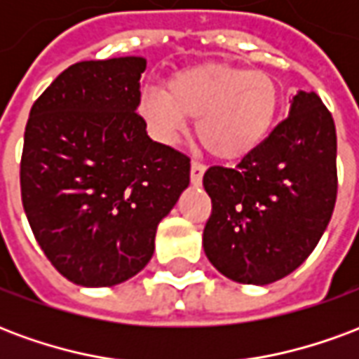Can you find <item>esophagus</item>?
<instances>
[{
    "label": "esophagus",
    "instance_id": "obj_1",
    "mask_svg": "<svg viewBox=\"0 0 359 359\" xmlns=\"http://www.w3.org/2000/svg\"><path fill=\"white\" fill-rule=\"evenodd\" d=\"M203 172H205V165L200 163V161H192V165H190V180H192L194 187L202 184Z\"/></svg>",
    "mask_w": 359,
    "mask_h": 359
}]
</instances>
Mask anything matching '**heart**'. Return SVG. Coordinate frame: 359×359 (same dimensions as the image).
<instances>
[{
	"mask_svg": "<svg viewBox=\"0 0 359 359\" xmlns=\"http://www.w3.org/2000/svg\"><path fill=\"white\" fill-rule=\"evenodd\" d=\"M278 103V86L269 74L208 63L175 74L167 82V92L146 90L138 113L149 133L165 144L187 133L188 117L198 118L196 134L208 154L236 161L269 136Z\"/></svg>",
	"mask_w": 359,
	"mask_h": 359,
	"instance_id": "b5f03b06",
	"label": "heart"
}]
</instances>
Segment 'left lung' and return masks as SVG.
<instances>
[{
    "mask_svg": "<svg viewBox=\"0 0 359 359\" xmlns=\"http://www.w3.org/2000/svg\"><path fill=\"white\" fill-rule=\"evenodd\" d=\"M203 252L242 285H269L313 252L337 202V130L316 92L292 95L288 117L234 169L210 167Z\"/></svg>",
    "mask_w": 359,
    "mask_h": 359,
    "instance_id": "left-lung-1",
    "label": "left lung"
}]
</instances>
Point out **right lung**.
<instances>
[{
    "instance_id": "add662e5",
    "label": "right lung",
    "mask_w": 359,
    "mask_h": 359,
    "mask_svg": "<svg viewBox=\"0 0 359 359\" xmlns=\"http://www.w3.org/2000/svg\"><path fill=\"white\" fill-rule=\"evenodd\" d=\"M144 71V57L74 63L30 109L22 205L46 257L74 285L140 273L190 184V159L151 140L136 113Z\"/></svg>"
}]
</instances>
